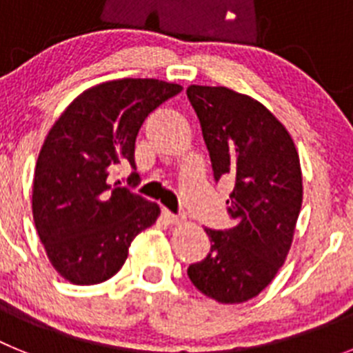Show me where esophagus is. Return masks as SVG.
<instances>
[{
	"mask_svg": "<svg viewBox=\"0 0 353 353\" xmlns=\"http://www.w3.org/2000/svg\"><path fill=\"white\" fill-rule=\"evenodd\" d=\"M162 217H164V221H166L168 224H180V223H183L182 215L173 214V212H170V210H168V208H162Z\"/></svg>",
	"mask_w": 353,
	"mask_h": 353,
	"instance_id": "34e87169",
	"label": "esophagus"
}]
</instances>
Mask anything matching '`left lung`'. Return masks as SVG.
<instances>
[{"mask_svg": "<svg viewBox=\"0 0 353 353\" xmlns=\"http://www.w3.org/2000/svg\"><path fill=\"white\" fill-rule=\"evenodd\" d=\"M187 97L203 130L215 182L233 180V226L210 230V252L189 265L192 285L223 304L269 286L285 263L302 205V173L292 136L269 109L224 86L191 84Z\"/></svg>", "mask_w": 353, "mask_h": 353, "instance_id": "1", "label": "left lung"}]
</instances>
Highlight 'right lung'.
Segmentation results:
<instances>
[{"mask_svg": "<svg viewBox=\"0 0 353 353\" xmlns=\"http://www.w3.org/2000/svg\"><path fill=\"white\" fill-rule=\"evenodd\" d=\"M180 92V84L159 79L108 81L74 99L49 130L33 179V219L67 281L97 285L113 277L130 242L157 221V203L120 182L111 185L108 176L127 162L136 170L143 121ZM136 179L132 171L134 185Z\"/></svg>", "mask_w": 353, "mask_h": 353, "instance_id": "obj_1", "label": "right lung"}]
</instances>
